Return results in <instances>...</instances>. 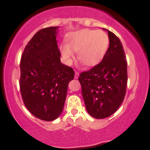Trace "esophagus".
Here are the masks:
<instances>
[{"instance_id": "esophagus-1", "label": "esophagus", "mask_w": 150, "mask_h": 150, "mask_svg": "<svg viewBox=\"0 0 150 150\" xmlns=\"http://www.w3.org/2000/svg\"><path fill=\"white\" fill-rule=\"evenodd\" d=\"M79 75V72L75 71V76H74V78H75V79H78Z\"/></svg>"}]
</instances>
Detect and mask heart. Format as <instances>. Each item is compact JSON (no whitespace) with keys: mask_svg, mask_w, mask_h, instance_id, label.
<instances>
[{"mask_svg":"<svg viewBox=\"0 0 150 150\" xmlns=\"http://www.w3.org/2000/svg\"><path fill=\"white\" fill-rule=\"evenodd\" d=\"M66 42L60 45L63 60L71 64L78 52V59L84 66H95L106 55L109 46V38L103 30L81 29L67 35Z\"/></svg>","mask_w":150,"mask_h":150,"instance_id":"heart-1","label":"heart"}]
</instances>
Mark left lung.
I'll return each instance as SVG.
<instances>
[{
    "label": "left lung",
    "instance_id": "1",
    "mask_svg": "<svg viewBox=\"0 0 150 150\" xmlns=\"http://www.w3.org/2000/svg\"><path fill=\"white\" fill-rule=\"evenodd\" d=\"M109 47L99 64L79 74V81L86 109L90 116L103 119L113 115L122 104L127 81V61L123 47L108 30Z\"/></svg>",
    "mask_w": 150,
    "mask_h": 150
}]
</instances>
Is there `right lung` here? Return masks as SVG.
Here are the masks:
<instances>
[{"mask_svg": "<svg viewBox=\"0 0 150 150\" xmlns=\"http://www.w3.org/2000/svg\"><path fill=\"white\" fill-rule=\"evenodd\" d=\"M58 27L38 30L25 47L20 62V87L25 106L35 117L52 121L62 113L74 71L60 62Z\"/></svg>", "mask_w": 150, "mask_h": 150, "instance_id": "right-lung-1", "label": "right lung"}]
</instances>
